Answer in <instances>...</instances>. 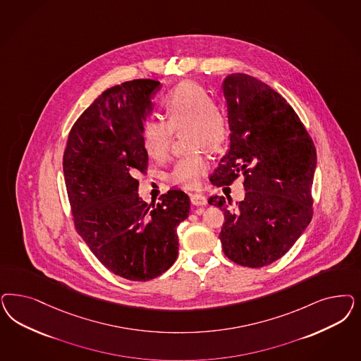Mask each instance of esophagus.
<instances>
[{
    "mask_svg": "<svg viewBox=\"0 0 361 361\" xmlns=\"http://www.w3.org/2000/svg\"><path fill=\"white\" fill-rule=\"evenodd\" d=\"M190 199H191V203H192L194 206H204V204L207 203V199H206V197H204L203 194H200V192L191 194Z\"/></svg>",
    "mask_w": 361,
    "mask_h": 361,
    "instance_id": "obj_1",
    "label": "esophagus"
}]
</instances>
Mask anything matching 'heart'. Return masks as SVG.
I'll use <instances>...</instances> for the list:
<instances>
[{
  "instance_id": "heart-1",
  "label": "heart",
  "mask_w": 361,
  "mask_h": 361,
  "mask_svg": "<svg viewBox=\"0 0 361 361\" xmlns=\"http://www.w3.org/2000/svg\"><path fill=\"white\" fill-rule=\"evenodd\" d=\"M162 119L149 118L142 123V142L149 157L163 161L169 157L174 134L186 130L190 150L216 152L228 140L230 118L221 99L211 97L197 82L183 81L171 89L163 99ZM209 170L204 152H197L176 161L169 180L183 187L198 186Z\"/></svg>"
}]
</instances>
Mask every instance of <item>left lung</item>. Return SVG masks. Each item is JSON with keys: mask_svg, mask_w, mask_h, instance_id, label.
I'll list each match as a JSON object with an SVG mask.
<instances>
[{"mask_svg": "<svg viewBox=\"0 0 361 361\" xmlns=\"http://www.w3.org/2000/svg\"><path fill=\"white\" fill-rule=\"evenodd\" d=\"M230 152L209 176L214 186L245 176V197H211L224 223L219 239L226 256L260 268L286 255L314 215V140L291 105L267 83L245 73L226 77Z\"/></svg>", "mask_w": 361, "mask_h": 361, "instance_id": "left-lung-1", "label": "left lung"}]
</instances>
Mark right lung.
<instances>
[{
    "label": "right lung",
    "mask_w": 361,
    "mask_h": 361,
    "mask_svg": "<svg viewBox=\"0 0 361 361\" xmlns=\"http://www.w3.org/2000/svg\"><path fill=\"white\" fill-rule=\"evenodd\" d=\"M159 82L133 80L113 86L70 130L63 175L77 233L109 271L133 281L155 279L178 257L176 227L190 198L170 190L161 203L138 197L135 173H147L142 121Z\"/></svg>",
    "instance_id": "right-lung-1"
}]
</instances>
